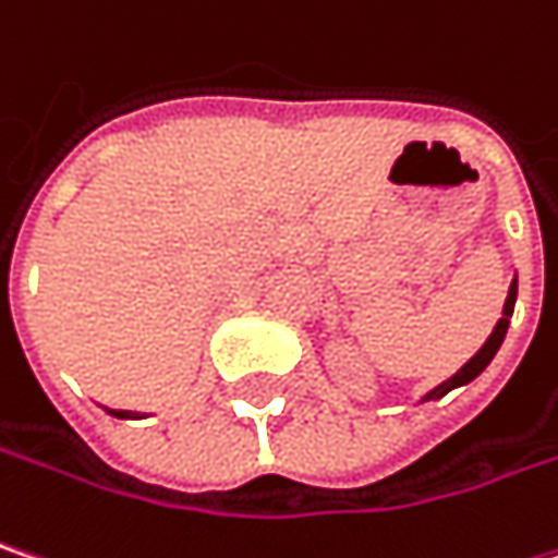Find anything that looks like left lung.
Returning <instances> with one entry per match:
<instances>
[{
	"mask_svg": "<svg viewBox=\"0 0 558 558\" xmlns=\"http://www.w3.org/2000/svg\"><path fill=\"white\" fill-rule=\"evenodd\" d=\"M514 300H518V280H511V287H508V296H506V306H502V318L496 322V328H493V335L486 338V344L476 350L474 356L454 373L451 378H445L442 385H436L423 401H436V398H445L451 388H461V385H468V381H474L489 363H493V356L499 353V347L506 341V331H508V322H511V312H514Z\"/></svg>",
	"mask_w": 558,
	"mask_h": 558,
	"instance_id": "left-lung-1",
	"label": "left lung"
}]
</instances>
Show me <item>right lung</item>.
<instances>
[{"label":"right lung","instance_id":"obj_1","mask_svg":"<svg viewBox=\"0 0 558 558\" xmlns=\"http://www.w3.org/2000/svg\"><path fill=\"white\" fill-rule=\"evenodd\" d=\"M107 413H113L119 420H138L142 413H132V410H107Z\"/></svg>","mask_w":558,"mask_h":558}]
</instances>
